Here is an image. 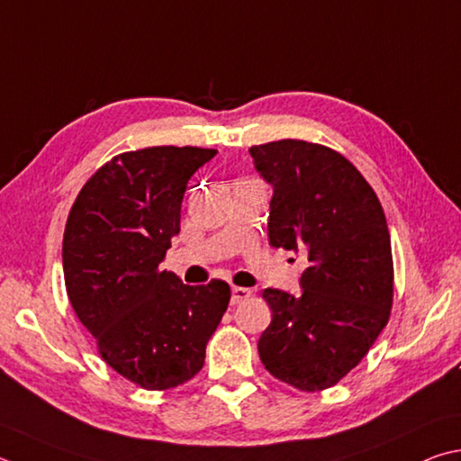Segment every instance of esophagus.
<instances>
[{"instance_id":"1","label":"esophagus","mask_w":461,"mask_h":461,"mask_svg":"<svg viewBox=\"0 0 461 461\" xmlns=\"http://www.w3.org/2000/svg\"><path fill=\"white\" fill-rule=\"evenodd\" d=\"M252 296V292H249L248 288H240V286H236V288H231V304H240V303H244L246 298H249Z\"/></svg>"}]
</instances>
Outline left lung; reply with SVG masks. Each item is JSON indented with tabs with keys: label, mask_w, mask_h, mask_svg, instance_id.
I'll list each match as a JSON object with an SVG mask.
<instances>
[{
	"label": "left lung",
	"mask_w": 461,
	"mask_h": 461,
	"mask_svg": "<svg viewBox=\"0 0 461 461\" xmlns=\"http://www.w3.org/2000/svg\"><path fill=\"white\" fill-rule=\"evenodd\" d=\"M249 155L274 189L267 240L308 259L300 294L264 290L272 322L258 340L259 358L300 391L329 389L361 363L389 321L387 220L373 187L337 150L284 139Z\"/></svg>",
	"instance_id": "1"
}]
</instances>
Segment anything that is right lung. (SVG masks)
<instances>
[{"label": "right lung", "instance_id": "1", "mask_svg": "<svg viewBox=\"0 0 461 461\" xmlns=\"http://www.w3.org/2000/svg\"><path fill=\"white\" fill-rule=\"evenodd\" d=\"M217 150L150 147L92 175L66 221V292L100 355L124 379L165 391L202 371L205 347L230 304V286H189L161 270L181 230L194 173Z\"/></svg>", "mask_w": 461, "mask_h": 461}]
</instances>
